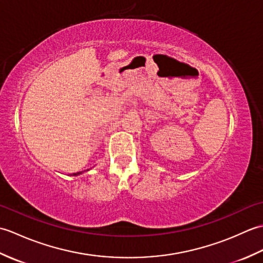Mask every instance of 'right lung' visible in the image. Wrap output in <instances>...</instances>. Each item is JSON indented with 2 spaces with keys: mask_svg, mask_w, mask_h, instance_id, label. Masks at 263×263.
Instances as JSON below:
<instances>
[{
  "mask_svg": "<svg viewBox=\"0 0 263 263\" xmlns=\"http://www.w3.org/2000/svg\"><path fill=\"white\" fill-rule=\"evenodd\" d=\"M79 174H81V172H78V173H73V176H78Z\"/></svg>",
  "mask_w": 263,
  "mask_h": 263,
  "instance_id": "right-lung-1",
  "label": "right lung"
}]
</instances>
